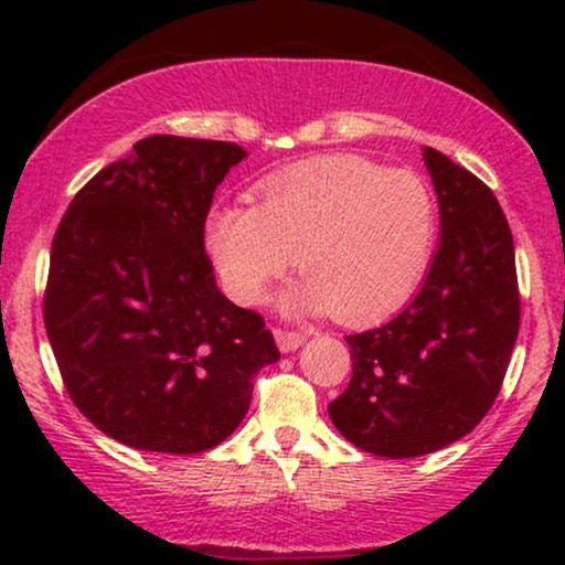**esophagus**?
Here are the masks:
<instances>
[{"label":"esophagus","mask_w":565,"mask_h":565,"mask_svg":"<svg viewBox=\"0 0 565 565\" xmlns=\"http://www.w3.org/2000/svg\"><path fill=\"white\" fill-rule=\"evenodd\" d=\"M275 342L280 347V352H296L300 344L306 342L303 334H298V331H288V329H275Z\"/></svg>","instance_id":"obj_1"}]
</instances>
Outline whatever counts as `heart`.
Returning <instances> with one entry per match:
<instances>
[{"label":"heart","mask_w":565,"mask_h":565,"mask_svg":"<svg viewBox=\"0 0 565 565\" xmlns=\"http://www.w3.org/2000/svg\"><path fill=\"white\" fill-rule=\"evenodd\" d=\"M437 236L429 184L352 153L303 161L259 190V205H218L205 244L223 288L259 303L296 265L306 277L285 292L290 311H331L370 323L398 311L427 273Z\"/></svg>","instance_id":"obj_1"}]
</instances>
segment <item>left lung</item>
<instances>
[{
	"label": "left lung",
	"instance_id": "1",
	"mask_svg": "<svg viewBox=\"0 0 565 565\" xmlns=\"http://www.w3.org/2000/svg\"><path fill=\"white\" fill-rule=\"evenodd\" d=\"M439 246L416 298L383 327L347 337L352 381L329 416L360 450L419 458L489 414L520 331L514 242L493 192L435 149Z\"/></svg>",
	"mask_w": 565,
	"mask_h": 565
}]
</instances>
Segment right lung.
<instances>
[{
	"label": "right lung",
	"instance_id": "add662e5",
	"mask_svg": "<svg viewBox=\"0 0 565 565\" xmlns=\"http://www.w3.org/2000/svg\"><path fill=\"white\" fill-rule=\"evenodd\" d=\"M242 159L228 141L143 138L76 192L53 236L43 313L61 377L99 431L136 450L221 445L254 375L280 360L205 254L213 192Z\"/></svg>",
	"mask_w": 565,
	"mask_h": 565
}]
</instances>
